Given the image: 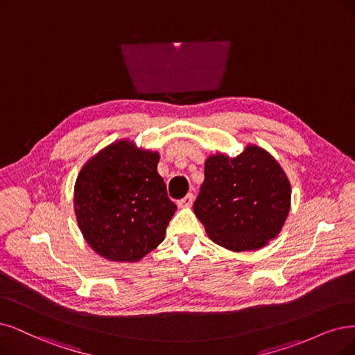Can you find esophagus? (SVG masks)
Returning <instances> with one entry per match:
<instances>
[{
  "label": "esophagus",
  "mask_w": 355,
  "mask_h": 355,
  "mask_svg": "<svg viewBox=\"0 0 355 355\" xmlns=\"http://www.w3.org/2000/svg\"><path fill=\"white\" fill-rule=\"evenodd\" d=\"M193 202H194V194H187L184 199H181L180 202H178V206L180 207H190L191 205H193Z\"/></svg>",
  "instance_id": "obj_1"
}]
</instances>
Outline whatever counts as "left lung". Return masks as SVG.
<instances>
[{
    "label": "left lung",
    "mask_w": 355,
    "mask_h": 355,
    "mask_svg": "<svg viewBox=\"0 0 355 355\" xmlns=\"http://www.w3.org/2000/svg\"><path fill=\"white\" fill-rule=\"evenodd\" d=\"M291 207V184L279 162L248 143L237 156L216 152L205 161L194 215L214 243L252 252L278 237Z\"/></svg>",
    "instance_id": "obj_1"
}]
</instances>
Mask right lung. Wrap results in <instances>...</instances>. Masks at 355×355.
<instances>
[{"mask_svg":"<svg viewBox=\"0 0 355 355\" xmlns=\"http://www.w3.org/2000/svg\"><path fill=\"white\" fill-rule=\"evenodd\" d=\"M159 152L115 140L82 166L74 184V215L92 250L135 263L159 245L177 206L157 174Z\"/></svg>","mask_w":355,"mask_h":355,"instance_id":"1","label":"right lung"}]
</instances>
